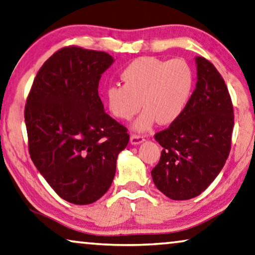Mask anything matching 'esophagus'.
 <instances>
[{
  "instance_id": "1",
  "label": "esophagus",
  "mask_w": 255,
  "mask_h": 255,
  "mask_svg": "<svg viewBox=\"0 0 255 255\" xmlns=\"http://www.w3.org/2000/svg\"><path fill=\"white\" fill-rule=\"evenodd\" d=\"M144 140H145V137H144L143 135L132 134L130 136V143L134 144V145H136V144H140L142 142H144Z\"/></svg>"
}]
</instances>
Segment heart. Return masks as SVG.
Here are the masks:
<instances>
[{
  "instance_id": "heart-1",
  "label": "heart",
  "mask_w": 255,
  "mask_h": 255,
  "mask_svg": "<svg viewBox=\"0 0 255 255\" xmlns=\"http://www.w3.org/2000/svg\"><path fill=\"white\" fill-rule=\"evenodd\" d=\"M124 85L106 88L105 102L111 115L130 120L142 108L134 128L146 130L155 121L175 123L187 110L195 87V73L183 58L170 60L153 56L139 57L121 71Z\"/></svg>"
}]
</instances>
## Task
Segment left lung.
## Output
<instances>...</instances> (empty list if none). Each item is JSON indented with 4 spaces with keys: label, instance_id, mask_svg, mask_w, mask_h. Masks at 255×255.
<instances>
[{
    "label": "left lung",
    "instance_id": "left-lung-1",
    "mask_svg": "<svg viewBox=\"0 0 255 255\" xmlns=\"http://www.w3.org/2000/svg\"><path fill=\"white\" fill-rule=\"evenodd\" d=\"M198 80L183 115L154 139L162 146L151 170L155 187L173 200H187L208 188L225 166L231 149L234 108L215 66L197 57Z\"/></svg>",
    "mask_w": 255,
    "mask_h": 255
}]
</instances>
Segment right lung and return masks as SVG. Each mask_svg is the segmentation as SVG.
I'll list each match as a JSON object with an SVG mask.
<instances>
[{
	"instance_id": "right-lung-1",
	"label": "right lung",
	"mask_w": 255,
	"mask_h": 255,
	"mask_svg": "<svg viewBox=\"0 0 255 255\" xmlns=\"http://www.w3.org/2000/svg\"><path fill=\"white\" fill-rule=\"evenodd\" d=\"M113 57L70 45L49 57L25 105L29 155L64 200L91 204L111 187L128 129L104 112L98 95Z\"/></svg>"
}]
</instances>
